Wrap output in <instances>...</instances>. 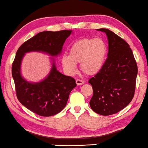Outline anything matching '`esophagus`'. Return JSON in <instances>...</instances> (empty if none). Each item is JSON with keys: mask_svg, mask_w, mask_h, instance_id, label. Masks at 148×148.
<instances>
[{"mask_svg": "<svg viewBox=\"0 0 148 148\" xmlns=\"http://www.w3.org/2000/svg\"><path fill=\"white\" fill-rule=\"evenodd\" d=\"M76 84L77 85V86H81V85H83L84 84V82L82 81V79H76Z\"/></svg>", "mask_w": 148, "mask_h": 148, "instance_id": "obj_1", "label": "esophagus"}]
</instances>
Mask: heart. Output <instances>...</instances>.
Segmentation results:
<instances>
[{
	"instance_id": "b5f03b06",
	"label": "heart",
	"mask_w": 148,
	"mask_h": 148,
	"mask_svg": "<svg viewBox=\"0 0 148 148\" xmlns=\"http://www.w3.org/2000/svg\"><path fill=\"white\" fill-rule=\"evenodd\" d=\"M108 53L106 42L102 38H86L80 39L72 45L69 56H62L61 62L67 73L72 75L79 63L81 71L88 76L101 71Z\"/></svg>"
}]
</instances>
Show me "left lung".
Returning a JSON list of instances; mask_svg holds the SVG:
<instances>
[{
  "instance_id": "1",
  "label": "left lung",
  "mask_w": 148,
  "mask_h": 148,
  "mask_svg": "<svg viewBox=\"0 0 148 148\" xmlns=\"http://www.w3.org/2000/svg\"><path fill=\"white\" fill-rule=\"evenodd\" d=\"M106 34L108 53L99 73L89 80L93 94L89 102L97 114L110 116L121 111L133 99L138 67L129 45L109 29Z\"/></svg>"
}]
</instances>
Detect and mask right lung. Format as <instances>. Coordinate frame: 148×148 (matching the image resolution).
Returning a JSON list of instances; mask_svg holds the SVG:
<instances>
[{"instance_id": "right-lung-1", "label": "right lung", "mask_w": 148, "mask_h": 148, "mask_svg": "<svg viewBox=\"0 0 148 148\" xmlns=\"http://www.w3.org/2000/svg\"><path fill=\"white\" fill-rule=\"evenodd\" d=\"M72 32V30L39 32L24 42L17 51L12 68L17 97L24 106L39 116L49 117L62 111L71 91L76 86V81L57 71L52 57L51 71L46 78L36 83L29 82L21 76L22 59L26 53L32 51L42 52L51 57L58 56Z\"/></svg>"}]
</instances>
